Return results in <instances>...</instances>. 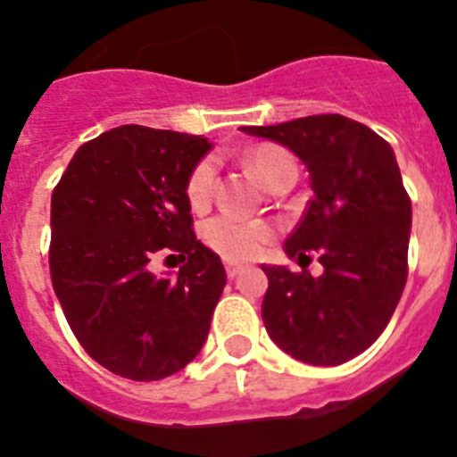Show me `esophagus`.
I'll return each instance as SVG.
<instances>
[{
  "mask_svg": "<svg viewBox=\"0 0 457 457\" xmlns=\"http://www.w3.org/2000/svg\"><path fill=\"white\" fill-rule=\"evenodd\" d=\"M225 270H228V278L234 279V278H238V275L244 273L245 266L244 264H234V262H228V264H225Z\"/></svg>",
  "mask_w": 457,
  "mask_h": 457,
  "instance_id": "34e87169",
  "label": "esophagus"
}]
</instances>
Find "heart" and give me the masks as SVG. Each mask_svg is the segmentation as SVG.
<instances>
[{
    "label": "heart",
    "instance_id": "1",
    "mask_svg": "<svg viewBox=\"0 0 457 457\" xmlns=\"http://www.w3.org/2000/svg\"><path fill=\"white\" fill-rule=\"evenodd\" d=\"M244 162L264 188H269L285 170L295 168L289 152L275 145L250 147L244 154ZM213 184H216V163L213 159H203L187 179V198L193 209L207 207L213 195ZM273 225L266 220H244L228 213L207 220L203 229L209 248L229 262H245V259L257 257L273 238Z\"/></svg>",
    "mask_w": 457,
    "mask_h": 457
}]
</instances>
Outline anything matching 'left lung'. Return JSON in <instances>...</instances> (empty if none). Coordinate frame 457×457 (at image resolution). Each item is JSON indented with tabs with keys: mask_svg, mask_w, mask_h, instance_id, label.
I'll return each mask as SVG.
<instances>
[{
	"mask_svg": "<svg viewBox=\"0 0 457 457\" xmlns=\"http://www.w3.org/2000/svg\"><path fill=\"white\" fill-rule=\"evenodd\" d=\"M241 131L294 152L314 193L285 253L300 259L314 250L323 273L262 264L266 332L305 364H344L387 328L408 279L412 203L396 154L367 125L337 113Z\"/></svg>",
	"mask_w": 457,
	"mask_h": 457,
	"instance_id": "left-lung-1",
	"label": "left lung"
}]
</instances>
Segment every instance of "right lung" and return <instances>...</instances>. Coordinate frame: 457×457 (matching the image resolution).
Wrapping results in <instances>:
<instances>
[{"label":"right lung","mask_w":457,"mask_h":457,"mask_svg":"<svg viewBox=\"0 0 457 457\" xmlns=\"http://www.w3.org/2000/svg\"><path fill=\"white\" fill-rule=\"evenodd\" d=\"M209 150L203 137L122 125L84 143L52 193L54 294L84 351L116 376L162 380L207 341L228 273L193 234L187 179ZM159 252L189 262L159 278Z\"/></svg>","instance_id":"obj_1"}]
</instances>
